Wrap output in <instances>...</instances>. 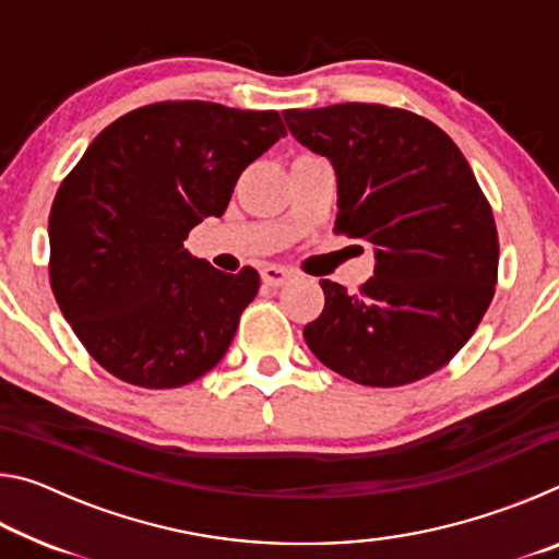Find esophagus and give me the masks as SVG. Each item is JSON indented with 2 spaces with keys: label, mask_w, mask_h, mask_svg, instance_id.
<instances>
[{
  "label": "esophagus",
  "mask_w": 559,
  "mask_h": 559,
  "mask_svg": "<svg viewBox=\"0 0 559 559\" xmlns=\"http://www.w3.org/2000/svg\"><path fill=\"white\" fill-rule=\"evenodd\" d=\"M290 276H293V273L288 269H283V266H263L261 269V281L271 288H281L283 283L290 281Z\"/></svg>",
  "instance_id": "obj_1"
}]
</instances>
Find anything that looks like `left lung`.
<instances>
[{
  "mask_svg": "<svg viewBox=\"0 0 559 559\" xmlns=\"http://www.w3.org/2000/svg\"><path fill=\"white\" fill-rule=\"evenodd\" d=\"M290 135L333 163L335 231L374 246L357 293L323 278L325 308L302 330L330 370L400 386L468 343L498 278L490 204L456 143L431 120L377 103L283 110Z\"/></svg>",
  "mask_w": 559,
  "mask_h": 559,
  "instance_id": "left-lung-1",
  "label": "left lung"
}]
</instances>
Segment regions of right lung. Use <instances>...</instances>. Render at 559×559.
Wrapping results in <instances>:
<instances>
[{
	"instance_id": "1",
	"label": "right lung",
	"mask_w": 559,
	"mask_h": 559,
	"mask_svg": "<svg viewBox=\"0 0 559 559\" xmlns=\"http://www.w3.org/2000/svg\"><path fill=\"white\" fill-rule=\"evenodd\" d=\"M283 135L276 110L167 100L118 118L88 145L51 204L49 278L103 370L173 390L226 355L261 278L194 259L185 239L226 212L236 179Z\"/></svg>"
}]
</instances>
